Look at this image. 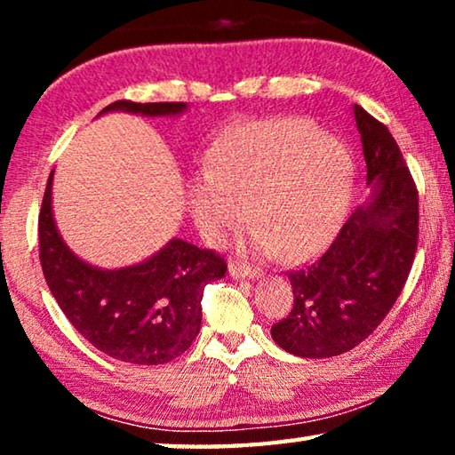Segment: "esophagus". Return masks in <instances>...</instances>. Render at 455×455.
Wrapping results in <instances>:
<instances>
[{
    "label": "esophagus",
    "mask_w": 455,
    "mask_h": 455,
    "mask_svg": "<svg viewBox=\"0 0 455 455\" xmlns=\"http://www.w3.org/2000/svg\"><path fill=\"white\" fill-rule=\"evenodd\" d=\"M228 273H230V276H233V279H259L260 276V271L257 267H251V265H246V263H238V260H230V265H228Z\"/></svg>",
    "instance_id": "1"
}]
</instances>
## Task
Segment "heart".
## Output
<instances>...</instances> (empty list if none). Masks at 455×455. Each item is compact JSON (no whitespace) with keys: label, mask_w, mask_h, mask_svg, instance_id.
I'll return each mask as SVG.
<instances>
[{"label":"heart","mask_w":455,"mask_h":455,"mask_svg":"<svg viewBox=\"0 0 455 455\" xmlns=\"http://www.w3.org/2000/svg\"><path fill=\"white\" fill-rule=\"evenodd\" d=\"M351 180L347 148L313 122L265 120L236 130L214 150L206 174L188 192V209L209 243H220L252 217L259 220L252 249L267 257L283 251L297 260L335 235Z\"/></svg>","instance_id":"b5f03b06"}]
</instances>
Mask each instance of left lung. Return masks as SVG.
Returning a JSON list of instances; mask_svg holds the SVG:
<instances>
[{
	"label": "left lung",
	"instance_id": "8db88e82",
	"mask_svg": "<svg viewBox=\"0 0 455 455\" xmlns=\"http://www.w3.org/2000/svg\"><path fill=\"white\" fill-rule=\"evenodd\" d=\"M353 116L371 200L349 214L317 260L289 273L295 301L271 327L279 347L307 359L365 341L402 295L418 251L419 195L403 154L383 122L357 104Z\"/></svg>",
	"mask_w": 455,
	"mask_h": 455
}]
</instances>
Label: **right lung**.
I'll return each mask as SVG.
<instances>
[{"label": "right lung", "mask_w": 455, "mask_h": 455, "mask_svg": "<svg viewBox=\"0 0 455 455\" xmlns=\"http://www.w3.org/2000/svg\"><path fill=\"white\" fill-rule=\"evenodd\" d=\"M174 116L184 102L138 104L118 100L102 112ZM52 179L45 184L37 235L45 283L76 331L98 351L134 365H160L182 355L203 321V292L227 273V260L211 249L172 238L164 249L118 271L84 263L68 249L52 214Z\"/></svg>", "instance_id": "add662e5"}]
</instances>
